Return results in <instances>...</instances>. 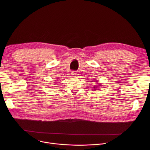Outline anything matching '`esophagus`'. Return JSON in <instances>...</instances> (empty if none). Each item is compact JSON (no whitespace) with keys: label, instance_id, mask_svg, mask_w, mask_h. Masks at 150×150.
I'll use <instances>...</instances> for the list:
<instances>
[{"label":"esophagus","instance_id":"34e87169","mask_svg":"<svg viewBox=\"0 0 150 150\" xmlns=\"http://www.w3.org/2000/svg\"><path fill=\"white\" fill-rule=\"evenodd\" d=\"M76 74H77V73H76V71H72V76H75L76 75Z\"/></svg>","mask_w":150,"mask_h":150}]
</instances>
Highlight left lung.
Here are the masks:
<instances>
[{"label":"left lung","mask_w":150,"mask_h":150,"mask_svg":"<svg viewBox=\"0 0 150 150\" xmlns=\"http://www.w3.org/2000/svg\"><path fill=\"white\" fill-rule=\"evenodd\" d=\"M97 83H98V81H96ZM96 85H97V86H99V87L98 86H95V87H96V88H94V90H96V88H97V87H98V88H101V85H100V84H96Z\"/></svg>","instance_id":"left-lung-1"}]
</instances>
